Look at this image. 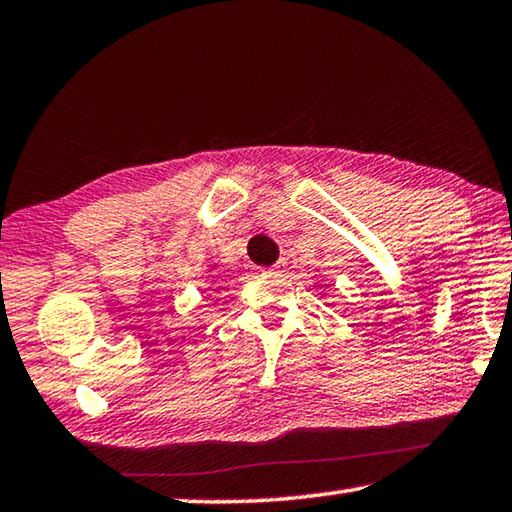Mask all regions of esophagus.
<instances>
[{
  "instance_id": "esophagus-1",
  "label": "esophagus",
  "mask_w": 512,
  "mask_h": 512,
  "mask_svg": "<svg viewBox=\"0 0 512 512\" xmlns=\"http://www.w3.org/2000/svg\"><path fill=\"white\" fill-rule=\"evenodd\" d=\"M284 271H287V259H280V262H277L268 273H284Z\"/></svg>"
}]
</instances>
